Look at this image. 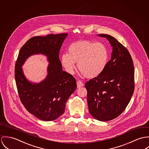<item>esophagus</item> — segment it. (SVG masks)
<instances>
[{
	"mask_svg": "<svg viewBox=\"0 0 149 149\" xmlns=\"http://www.w3.org/2000/svg\"><path fill=\"white\" fill-rule=\"evenodd\" d=\"M77 87H78V88H79V87H82V86H84L83 83L81 81H80V80H79V81H78L77 82Z\"/></svg>",
	"mask_w": 149,
	"mask_h": 149,
	"instance_id": "34e87169",
	"label": "esophagus"
}]
</instances>
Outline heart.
I'll return each instance as SVG.
<instances>
[{
  "instance_id": "obj_1",
  "label": "heart",
  "mask_w": 149,
  "mask_h": 149,
  "mask_svg": "<svg viewBox=\"0 0 149 149\" xmlns=\"http://www.w3.org/2000/svg\"><path fill=\"white\" fill-rule=\"evenodd\" d=\"M68 54H63L61 59L65 71L73 74L75 63L79 71L87 78H94L105 70L109 59V52L103 43L83 40L71 44L68 48Z\"/></svg>"
}]
</instances>
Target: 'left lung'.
Wrapping results in <instances>:
<instances>
[{"label": "left lung", "instance_id": "obj_1", "mask_svg": "<svg viewBox=\"0 0 149 149\" xmlns=\"http://www.w3.org/2000/svg\"><path fill=\"white\" fill-rule=\"evenodd\" d=\"M106 38L113 47L111 59L98 77L85 84L91 115L100 121L114 119L128 105L134 91V67L127 49L114 37Z\"/></svg>", "mask_w": 149, "mask_h": 149}]
</instances>
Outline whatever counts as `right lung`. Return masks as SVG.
I'll use <instances>...</instances> for the list:
<instances>
[{"label":"right lung","mask_w":149,"mask_h":149,"mask_svg":"<svg viewBox=\"0 0 149 149\" xmlns=\"http://www.w3.org/2000/svg\"><path fill=\"white\" fill-rule=\"evenodd\" d=\"M67 33L34 36L22 47L15 67V78L19 98L26 109L36 118L54 120L65 112L66 103L77 88L74 77L62 70L59 54ZM41 53L50 62L47 78L31 84L25 78L21 67L30 56Z\"/></svg>","instance_id":"right-lung-1"}]
</instances>
